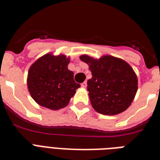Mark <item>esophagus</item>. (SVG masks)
Wrapping results in <instances>:
<instances>
[{"label":"esophagus","mask_w":160,"mask_h":160,"mask_svg":"<svg viewBox=\"0 0 160 160\" xmlns=\"http://www.w3.org/2000/svg\"><path fill=\"white\" fill-rule=\"evenodd\" d=\"M87 82H82L81 84V87H82V88H86V87H87Z\"/></svg>","instance_id":"esophagus-1"}]
</instances>
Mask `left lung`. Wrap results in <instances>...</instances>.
<instances>
[{"label":"left lung","instance_id":"left-lung-1","mask_svg":"<svg viewBox=\"0 0 160 160\" xmlns=\"http://www.w3.org/2000/svg\"><path fill=\"white\" fill-rule=\"evenodd\" d=\"M92 78L87 90L93 108L105 115L123 112L131 106L138 90V78L131 66L122 59L106 55L94 59L82 55Z\"/></svg>","mask_w":160,"mask_h":160}]
</instances>
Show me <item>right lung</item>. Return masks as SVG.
I'll use <instances>...</instances> for the list:
<instances>
[{"label":"right lung","instance_id":"obj_1","mask_svg":"<svg viewBox=\"0 0 160 160\" xmlns=\"http://www.w3.org/2000/svg\"><path fill=\"white\" fill-rule=\"evenodd\" d=\"M70 62L66 55L47 53L30 66L28 90L38 104L53 111L68 105L80 87L73 80V72L68 70Z\"/></svg>","mask_w":160,"mask_h":160}]
</instances>
